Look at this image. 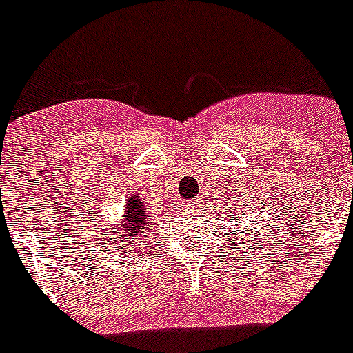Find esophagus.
Here are the masks:
<instances>
[{
	"label": "esophagus",
	"mask_w": 353,
	"mask_h": 353,
	"mask_svg": "<svg viewBox=\"0 0 353 353\" xmlns=\"http://www.w3.org/2000/svg\"><path fill=\"white\" fill-rule=\"evenodd\" d=\"M185 207H188V209H194V207H196V201H194V199H188Z\"/></svg>",
	"instance_id": "obj_1"
}]
</instances>
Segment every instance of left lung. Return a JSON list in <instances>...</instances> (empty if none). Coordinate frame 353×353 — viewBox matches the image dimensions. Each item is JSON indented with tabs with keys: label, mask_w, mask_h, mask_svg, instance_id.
Here are the masks:
<instances>
[{
	"label": "left lung",
	"mask_w": 353,
	"mask_h": 353,
	"mask_svg": "<svg viewBox=\"0 0 353 353\" xmlns=\"http://www.w3.org/2000/svg\"><path fill=\"white\" fill-rule=\"evenodd\" d=\"M236 201H238V199H236ZM234 207H236V205H234ZM240 207H241V205H240ZM245 207H247V205H245ZM231 210H234V209H231ZM225 212H229V210L225 209ZM254 236H258V232H254Z\"/></svg>",
	"instance_id": "8db88e82"
}]
</instances>
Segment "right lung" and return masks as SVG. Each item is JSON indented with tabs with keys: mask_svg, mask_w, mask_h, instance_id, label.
Segmentation results:
<instances>
[{
	"mask_svg": "<svg viewBox=\"0 0 353 353\" xmlns=\"http://www.w3.org/2000/svg\"><path fill=\"white\" fill-rule=\"evenodd\" d=\"M122 220H124V223H122L119 229H113L112 231L113 234H117V230L125 232L124 235H121V232L117 235V238H113L115 245H121L122 243V247L130 245V240L137 241V236H146L143 234V232H146L150 227L154 225L152 216L146 212L144 203L139 199V196H133V198L128 199V205H126V209H124ZM101 234L106 236L104 234V231H102ZM146 240H148V236H146ZM102 243H104V240H99V245H102Z\"/></svg>",
	"mask_w": 353,
	"mask_h": 353,
	"instance_id": "right-lung-1",
	"label": "right lung"
}]
</instances>
